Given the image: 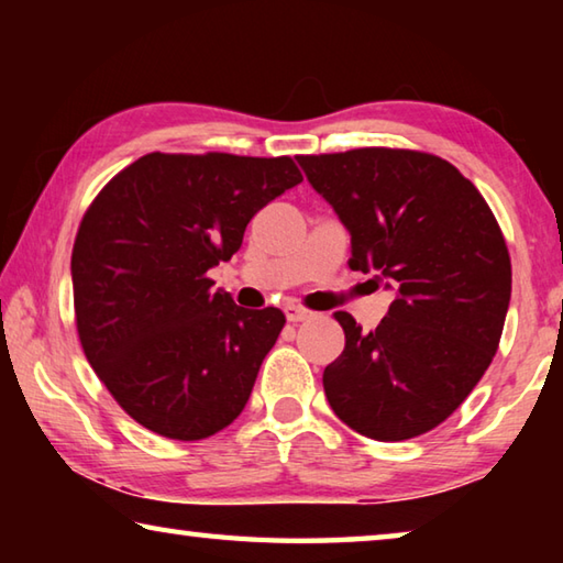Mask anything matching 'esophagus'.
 Instances as JSON below:
<instances>
[{
  "label": "esophagus",
  "instance_id": "1",
  "mask_svg": "<svg viewBox=\"0 0 563 563\" xmlns=\"http://www.w3.org/2000/svg\"><path fill=\"white\" fill-rule=\"evenodd\" d=\"M312 316H316V312L308 310V308H302V305H288V308H285V318H288L290 322L310 320Z\"/></svg>",
  "mask_w": 563,
  "mask_h": 563
}]
</instances>
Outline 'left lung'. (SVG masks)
I'll use <instances>...</instances> for the list:
<instances>
[{
	"label": "left lung",
	"instance_id": "1",
	"mask_svg": "<svg viewBox=\"0 0 563 563\" xmlns=\"http://www.w3.org/2000/svg\"><path fill=\"white\" fill-rule=\"evenodd\" d=\"M350 231V268L395 290L365 332L335 312L345 350L322 387L342 422L377 442L442 424L492 365L511 298V258L489 203L450 161L409 148L298 156Z\"/></svg>",
	"mask_w": 563,
	"mask_h": 563
}]
</instances>
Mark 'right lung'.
Listing matches in <instances>:
<instances>
[{"label":"right lung","mask_w":563,"mask_h":563,"mask_svg":"<svg viewBox=\"0 0 563 563\" xmlns=\"http://www.w3.org/2000/svg\"><path fill=\"white\" fill-rule=\"evenodd\" d=\"M300 180L290 156L154 151L87 208L71 251L76 332L141 427L196 442L243 412L285 316L241 308L213 290L208 271L231 261L251 218Z\"/></svg>","instance_id":"1"}]
</instances>
